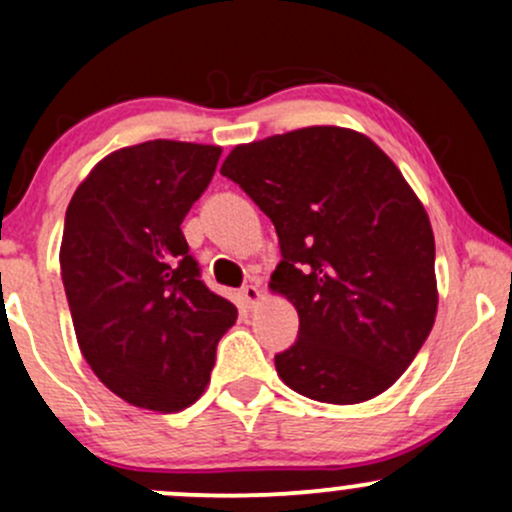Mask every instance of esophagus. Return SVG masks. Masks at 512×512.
<instances>
[{"instance_id": "1", "label": "esophagus", "mask_w": 512, "mask_h": 512, "mask_svg": "<svg viewBox=\"0 0 512 512\" xmlns=\"http://www.w3.org/2000/svg\"><path fill=\"white\" fill-rule=\"evenodd\" d=\"M240 294H242V299H245V304H247V306H255L257 301H260V297H262L260 287H257L255 282H250V284H242Z\"/></svg>"}]
</instances>
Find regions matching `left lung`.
<instances>
[{"mask_svg": "<svg viewBox=\"0 0 512 512\" xmlns=\"http://www.w3.org/2000/svg\"><path fill=\"white\" fill-rule=\"evenodd\" d=\"M220 174L277 230L270 287L299 311L279 378L331 405L385 392L437 316L432 225L400 169L365 134L304 127L235 147Z\"/></svg>", "mask_w": 512, "mask_h": 512, "instance_id": "left-lung-1", "label": "left lung"}]
</instances>
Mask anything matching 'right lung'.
<instances>
[{
  "instance_id": "right-lung-1",
  "label": "right lung",
  "mask_w": 512,
  "mask_h": 512,
  "mask_svg": "<svg viewBox=\"0 0 512 512\" xmlns=\"http://www.w3.org/2000/svg\"><path fill=\"white\" fill-rule=\"evenodd\" d=\"M218 159L220 147L154 139L102 159L68 203L61 272L78 346L102 385L144 410L193 405L238 319L181 233Z\"/></svg>"
}]
</instances>
